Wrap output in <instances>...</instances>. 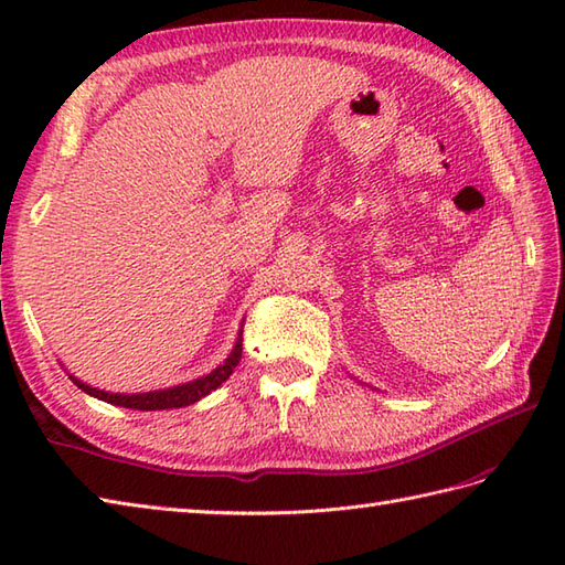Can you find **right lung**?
I'll use <instances>...</instances> for the list:
<instances>
[{
  "label": "right lung",
  "mask_w": 565,
  "mask_h": 565,
  "mask_svg": "<svg viewBox=\"0 0 565 565\" xmlns=\"http://www.w3.org/2000/svg\"><path fill=\"white\" fill-rule=\"evenodd\" d=\"M239 356H243V330H239V338L233 347L231 356H227L218 369L211 371L209 376H201L196 381L182 383V386H174V388L126 395V393H106V391H99V388H92V386H87V383H82L75 376H70V379L77 388H82L84 393H89V395H94V398H99L104 403L130 407V411H170V407H186L191 403H196V401L203 398V395H209L211 391L218 388L225 379H231L233 369L239 364Z\"/></svg>",
  "instance_id": "obj_1"
}]
</instances>
